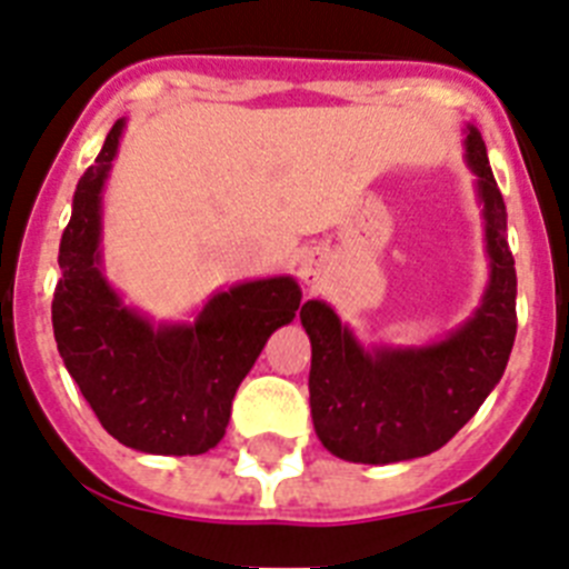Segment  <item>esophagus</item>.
Wrapping results in <instances>:
<instances>
[{
	"mask_svg": "<svg viewBox=\"0 0 569 569\" xmlns=\"http://www.w3.org/2000/svg\"><path fill=\"white\" fill-rule=\"evenodd\" d=\"M315 274H318V271H315L312 260H309V263H303V266H300V278H303L306 283H312V280H315Z\"/></svg>",
	"mask_w": 569,
	"mask_h": 569,
	"instance_id": "1",
	"label": "esophagus"
}]
</instances>
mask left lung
<instances>
[{
  "instance_id": "8db88e82",
  "label": "left lung",
  "mask_w": 569,
  "mask_h": 569,
  "mask_svg": "<svg viewBox=\"0 0 569 569\" xmlns=\"http://www.w3.org/2000/svg\"><path fill=\"white\" fill-rule=\"evenodd\" d=\"M467 166L478 177L490 283L476 315L438 343L363 349L332 306L306 300L300 323L312 340L309 403L320 443L355 463L421 458L478 412L501 380L516 340V260L507 209L481 131L469 126Z\"/></svg>"
}]
</instances>
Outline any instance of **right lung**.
<instances>
[{
	"label": "right lung",
	"mask_w": 569,
	"mask_h": 569,
	"mask_svg": "<svg viewBox=\"0 0 569 569\" xmlns=\"http://www.w3.org/2000/svg\"><path fill=\"white\" fill-rule=\"evenodd\" d=\"M126 120L79 177L59 243L51 320L66 369L108 435L151 456H200L220 443L240 380L274 329L291 323L300 286L251 280L217 291L194 323L154 326L102 278V186Z\"/></svg>",
	"instance_id": "right-lung-1"
}]
</instances>
